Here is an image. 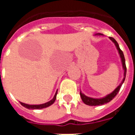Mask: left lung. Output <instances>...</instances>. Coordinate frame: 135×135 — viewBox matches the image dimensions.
Returning <instances> with one entry per match:
<instances>
[{
    "mask_svg": "<svg viewBox=\"0 0 135 135\" xmlns=\"http://www.w3.org/2000/svg\"><path fill=\"white\" fill-rule=\"evenodd\" d=\"M99 34V35H102L101 34ZM109 38L110 40H112L114 44H115V46H116L117 49L118 50L119 54H120V57H121V60H122V67H123V69L124 70V78L122 80V81L121 82L120 85L118 86L117 87L116 89L114 90V91L112 92V93L109 94L107 96H105V97H103V98L101 99H94V98H91V97H87L86 95H84V94H82V93H80V97L81 99H82V101L84 102L85 104L88 105H91V106H96V105H104L105 103H108L110 101H112L113 99L115 97V95L117 94L118 93L119 90H120V88H121L122 85L123 84V82H124L125 80V78H126V63H125V59H124V56L123 52L122 51L121 49H120V46H119L118 44L116 42V40L114 38H112V37H109Z\"/></svg>",
    "mask_w": 135,
    "mask_h": 135,
    "instance_id": "obj_1",
    "label": "left lung"
}]
</instances>
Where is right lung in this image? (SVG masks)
<instances>
[{
    "mask_svg": "<svg viewBox=\"0 0 135 135\" xmlns=\"http://www.w3.org/2000/svg\"><path fill=\"white\" fill-rule=\"evenodd\" d=\"M57 92L55 93V95L54 97L53 98V99H51V101L47 102V103H45L44 104H40V105H28V104H26V103H21L20 102L21 105H23V107L25 108H27V109H42V108H47L49 106L53 104L54 103L56 99V97H57Z\"/></svg>",
    "mask_w": 135,
    "mask_h": 135,
    "instance_id": "obj_1",
    "label": "right lung"
}]
</instances>
